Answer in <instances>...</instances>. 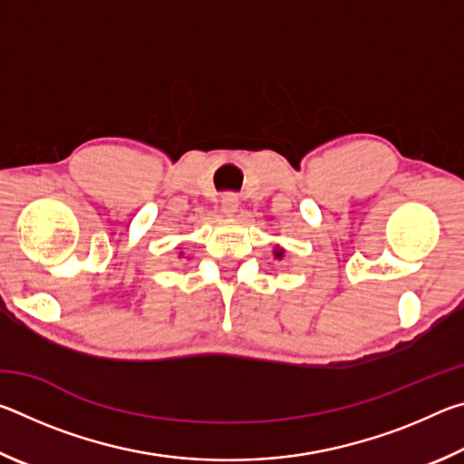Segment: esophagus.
<instances>
[{
	"label": "esophagus",
	"mask_w": 464,
	"mask_h": 464,
	"mask_svg": "<svg viewBox=\"0 0 464 464\" xmlns=\"http://www.w3.org/2000/svg\"><path fill=\"white\" fill-rule=\"evenodd\" d=\"M221 210H223V215H227V217H233L235 213H237V210H239L237 194H225L223 200H221Z\"/></svg>",
	"instance_id": "1"
}]
</instances>
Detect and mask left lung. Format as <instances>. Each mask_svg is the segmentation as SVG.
Instances as JSON below:
<instances>
[{
	"label": "left lung",
	"mask_w": 464,
	"mask_h": 464,
	"mask_svg": "<svg viewBox=\"0 0 464 464\" xmlns=\"http://www.w3.org/2000/svg\"><path fill=\"white\" fill-rule=\"evenodd\" d=\"M274 257H276V260H282V257H285V247H280V246H274Z\"/></svg>",
	"instance_id": "1"
}]
</instances>
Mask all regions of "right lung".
<instances>
[{
	"instance_id": "right-lung-1",
	"label": "right lung",
	"mask_w": 464,
	"mask_h": 464,
	"mask_svg": "<svg viewBox=\"0 0 464 464\" xmlns=\"http://www.w3.org/2000/svg\"><path fill=\"white\" fill-rule=\"evenodd\" d=\"M178 256H179V257H182V256H184V251H179V254H178Z\"/></svg>"
}]
</instances>
